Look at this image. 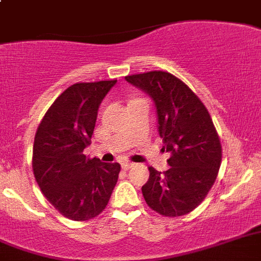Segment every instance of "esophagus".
Listing matches in <instances>:
<instances>
[{"instance_id":"esophagus-1","label":"esophagus","mask_w":261,"mask_h":261,"mask_svg":"<svg viewBox=\"0 0 261 261\" xmlns=\"http://www.w3.org/2000/svg\"><path fill=\"white\" fill-rule=\"evenodd\" d=\"M135 166V164L133 162H122L121 164V168L124 169V170H129L130 168H133Z\"/></svg>"}]
</instances>
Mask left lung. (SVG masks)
Returning a JSON list of instances; mask_svg holds the SVG:
<instances>
[{"instance_id": "1", "label": "left lung", "mask_w": 261, "mask_h": 261, "mask_svg": "<svg viewBox=\"0 0 261 261\" xmlns=\"http://www.w3.org/2000/svg\"><path fill=\"white\" fill-rule=\"evenodd\" d=\"M152 97L164 149L170 153L166 171L149 166L142 186L148 206L164 217L191 213L208 194L222 162V145L210 113L181 79L166 71L125 76Z\"/></svg>"}]
</instances>
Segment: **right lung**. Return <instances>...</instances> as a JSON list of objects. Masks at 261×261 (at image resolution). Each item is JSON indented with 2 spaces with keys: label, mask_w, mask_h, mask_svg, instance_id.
<instances>
[{
  "label": "right lung",
  "mask_w": 261,
  "mask_h": 261,
  "mask_svg": "<svg viewBox=\"0 0 261 261\" xmlns=\"http://www.w3.org/2000/svg\"><path fill=\"white\" fill-rule=\"evenodd\" d=\"M117 80L76 83L51 104L38 126L33 171L46 199L63 217L83 222L107 207L120 173V164L88 158L97 109Z\"/></svg>",
  "instance_id": "add662e5"
}]
</instances>
